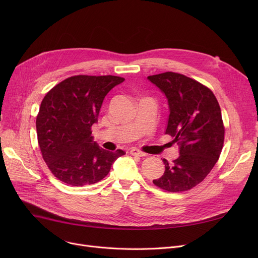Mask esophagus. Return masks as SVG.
<instances>
[{
    "label": "esophagus",
    "mask_w": 258,
    "mask_h": 258,
    "mask_svg": "<svg viewBox=\"0 0 258 258\" xmlns=\"http://www.w3.org/2000/svg\"><path fill=\"white\" fill-rule=\"evenodd\" d=\"M130 154H131L132 156H137V157H145V156H146L145 153H143V152L137 150V148H132V150L130 151Z\"/></svg>",
    "instance_id": "esophagus-1"
}]
</instances>
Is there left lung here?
Listing matches in <instances>:
<instances>
[{"instance_id": "1", "label": "left lung", "mask_w": 258, "mask_h": 258, "mask_svg": "<svg viewBox=\"0 0 258 258\" xmlns=\"http://www.w3.org/2000/svg\"><path fill=\"white\" fill-rule=\"evenodd\" d=\"M147 79L167 98L165 134L180 146L172 163L163 159L165 171L153 183L169 192L189 190L207 177L220 158L225 136L220 104L211 90L185 75L165 72Z\"/></svg>"}]
</instances>
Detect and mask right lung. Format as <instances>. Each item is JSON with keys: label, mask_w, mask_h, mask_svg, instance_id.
<instances>
[{"label": "right lung", "mask_w": 258, "mask_h": 258, "mask_svg": "<svg viewBox=\"0 0 258 258\" xmlns=\"http://www.w3.org/2000/svg\"><path fill=\"white\" fill-rule=\"evenodd\" d=\"M123 81L112 75H77L46 94L36 117L37 140L46 164L59 181L72 186L97 183L124 155L121 150H103L91 131L106 94Z\"/></svg>", "instance_id": "1"}]
</instances>
